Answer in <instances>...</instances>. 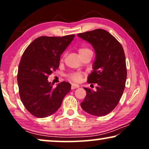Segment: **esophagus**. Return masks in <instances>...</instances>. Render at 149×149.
I'll list each match as a JSON object with an SVG mask.
<instances>
[{"label":"esophagus","instance_id":"1","mask_svg":"<svg viewBox=\"0 0 149 149\" xmlns=\"http://www.w3.org/2000/svg\"><path fill=\"white\" fill-rule=\"evenodd\" d=\"M79 85L74 84V83H72V86H71V89H74L79 88Z\"/></svg>","mask_w":149,"mask_h":149}]
</instances>
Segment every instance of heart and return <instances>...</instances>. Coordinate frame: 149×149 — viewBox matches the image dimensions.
Here are the masks:
<instances>
[{"label": "heart", "instance_id": "obj_1", "mask_svg": "<svg viewBox=\"0 0 149 149\" xmlns=\"http://www.w3.org/2000/svg\"><path fill=\"white\" fill-rule=\"evenodd\" d=\"M88 51H91L90 49L87 48H85V47H81L79 49V55L84 54V53L88 52ZM83 78V74L80 72H74L73 74H71L70 75V79L71 80H72L74 82H80L81 81V79Z\"/></svg>", "mask_w": 149, "mask_h": 149}]
</instances>
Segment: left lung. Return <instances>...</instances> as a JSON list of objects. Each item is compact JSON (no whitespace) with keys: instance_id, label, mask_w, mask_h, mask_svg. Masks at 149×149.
Segmentation results:
<instances>
[{"instance_id":"obj_1","label":"left lung","mask_w":149,"mask_h":149,"mask_svg":"<svg viewBox=\"0 0 149 149\" xmlns=\"http://www.w3.org/2000/svg\"><path fill=\"white\" fill-rule=\"evenodd\" d=\"M77 36L89 42L95 53L93 71L88 76L87 83H96V89L84 88L87 95L81 107L91 115H107L117 107L125 89L127 69L123 47L103 29Z\"/></svg>"}]
</instances>
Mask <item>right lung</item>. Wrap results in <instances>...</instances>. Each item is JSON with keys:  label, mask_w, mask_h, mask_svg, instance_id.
<instances>
[{"label": "right lung", "mask_w": 149, "mask_h": 149, "mask_svg": "<svg viewBox=\"0 0 149 149\" xmlns=\"http://www.w3.org/2000/svg\"><path fill=\"white\" fill-rule=\"evenodd\" d=\"M74 37L40 36L30 43L22 55L17 72L19 96L27 111L34 117L45 118L58 111L71 89L63 81L56 87L48 76L60 65V56Z\"/></svg>", "instance_id": "add662e5"}]
</instances>
